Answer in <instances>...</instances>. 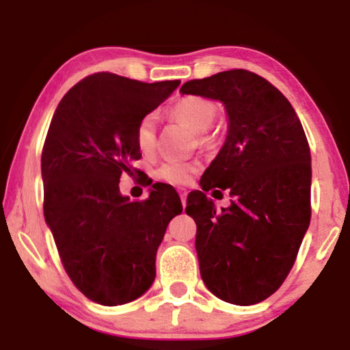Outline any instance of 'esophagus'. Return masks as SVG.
<instances>
[{"mask_svg": "<svg viewBox=\"0 0 350 350\" xmlns=\"http://www.w3.org/2000/svg\"><path fill=\"white\" fill-rule=\"evenodd\" d=\"M179 194H181V202H183V206L186 207V201H187V191H186V189H179Z\"/></svg>", "mask_w": 350, "mask_h": 350, "instance_id": "esophagus-1", "label": "esophagus"}]
</instances>
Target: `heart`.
<instances>
[{
	"label": "heart",
	"instance_id": "obj_1",
	"mask_svg": "<svg viewBox=\"0 0 350 350\" xmlns=\"http://www.w3.org/2000/svg\"><path fill=\"white\" fill-rule=\"evenodd\" d=\"M172 113L176 118L189 124L194 131L204 133L211 126L214 124L217 116V107L209 99L201 98V96H187L178 101L172 107ZM134 141H136L137 149L143 154H151L156 148V119L152 114L141 118L137 122L136 131H134ZM194 163H187V161L171 159L161 164L156 171V178L161 179L163 183L174 184V186H183L187 184L196 172Z\"/></svg>",
	"mask_w": 350,
	"mask_h": 350
}]
</instances>
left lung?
I'll return each mask as SVG.
<instances>
[{
  "label": "left lung",
  "mask_w": 350,
  "mask_h": 350,
  "mask_svg": "<svg viewBox=\"0 0 350 350\" xmlns=\"http://www.w3.org/2000/svg\"><path fill=\"white\" fill-rule=\"evenodd\" d=\"M183 94L222 103L228 134L187 196L206 287L236 306L262 302L281 287L310 222V149L294 107L278 88L245 69L183 84ZM213 187L232 191L216 210Z\"/></svg>",
  "instance_id": "left-lung-1"
}]
</instances>
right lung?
Listing matches in <instances>:
<instances>
[{"label": "right lung", "mask_w": 350, "mask_h": 350, "mask_svg": "<svg viewBox=\"0 0 350 350\" xmlns=\"http://www.w3.org/2000/svg\"><path fill=\"white\" fill-rule=\"evenodd\" d=\"M181 84L141 83L96 72L64 94L41 154L44 219L69 279L91 301L121 306L156 278V252L172 217L183 213L174 187L152 184L131 202L122 172L141 157L134 131Z\"/></svg>", "instance_id": "1"}]
</instances>
